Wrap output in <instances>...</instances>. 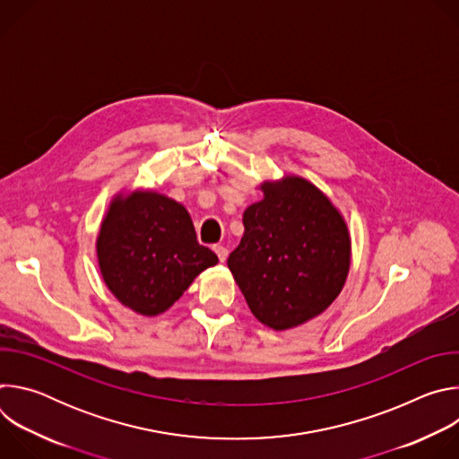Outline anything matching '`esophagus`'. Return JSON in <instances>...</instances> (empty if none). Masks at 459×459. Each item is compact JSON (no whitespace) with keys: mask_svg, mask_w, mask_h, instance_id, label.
<instances>
[{"mask_svg":"<svg viewBox=\"0 0 459 459\" xmlns=\"http://www.w3.org/2000/svg\"><path fill=\"white\" fill-rule=\"evenodd\" d=\"M214 252L218 254V257H220L221 264H225V261H227V255H229V250H227L223 245H216V247H214Z\"/></svg>","mask_w":459,"mask_h":459,"instance_id":"obj_1","label":"esophagus"}]
</instances>
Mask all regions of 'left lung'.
<instances>
[{
  "mask_svg": "<svg viewBox=\"0 0 459 459\" xmlns=\"http://www.w3.org/2000/svg\"><path fill=\"white\" fill-rule=\"evenodd\" d=\"M264 200L243 212V238L227 265L250 312L274 331L294 329L333 305L351 269V232L312 181H261Z\"/></svg>",
  "mask_w": 459,
  "mask_h": 459,
  "instance_id": "8db88e82",
  "label": "left lung"
}]
</instances>
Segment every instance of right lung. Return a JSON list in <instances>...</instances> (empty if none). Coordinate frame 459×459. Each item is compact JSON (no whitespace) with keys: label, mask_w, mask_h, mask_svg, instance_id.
Returning <instances> with one entry per match:
<instances>
[{"label":"right lung","mask_w":459,"mask_h":459,"mask_svg":"<svg viewBox=\"0 0 459 459\" xmlns=\"http://www.w3.org/2000/svg\"><path fill=\"white\" fill-rule=\"evenodd\" d=\"M101 278L136 314L169 310L218 255L198 243L188 211L154 188L114 194L96 238Z\"/></svg>","instance_id":"right-lung-1"}]
</instances>
